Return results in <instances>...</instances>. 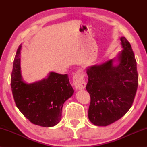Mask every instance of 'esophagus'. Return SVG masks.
Masks as SVG:
<instances>
[{
    "mask_svg": "<svg viewBox=\"0 0 147 147\" xmlns=\"http://www.w3.org/2000/svg\"><path fill=\"white\" fill-rule=\"evenodd\" d=\"M85 73L82 69H79L73 76V85L76 89H84L86 88V83L84 80Z\"/></svg>",
    "mask_w": 147,
    "mask_h": 147,
    "instance_id": "obj_1",
    "label": "esophagus"
}]
</instances>
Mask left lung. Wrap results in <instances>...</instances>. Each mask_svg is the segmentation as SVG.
I'll return each mask as SVG.
<instances>
[{"label": "left lung", "instance_id": "8db88e82", "mask_svg": "<svg viewBox=\"0 0 147 147\" xmlns=\"http://www.w3.org/2000/svg\"><path fill=\"white\" fill-rule=\"evenodd\" d=\"M123 50L115 59L87 69L86 89L90 94L89 121L94 125L106 126L124 116L132 106L138 86L137 63L131 45L121 38Z\"/></svg>", "mask_w": 147, "mask_h": 147}]
</instances>
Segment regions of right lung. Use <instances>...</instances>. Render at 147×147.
I'll list each match as a JSON object with an SVG mask.
<instances>
[{
    "mask_svg": "<svg viewBox=\"0 0 147 147\" xmlns=\"http://www.w3.org/2000/svg\"><path fill=\"white\" fill-rule=\"evenodd\" d=\"M21 49L20 45L11 75L15 102L19 111L32 123L44 127L55 126L61 119L64 102L74 93L68 75L51 72L48 78L33 84H26L21 73Z\"/></svg>",
    "mask_w": 147,
    "mask_h": 147,
    "instance_id": "right-lung-1",
    "label": "right lung"
}]
</instances>
